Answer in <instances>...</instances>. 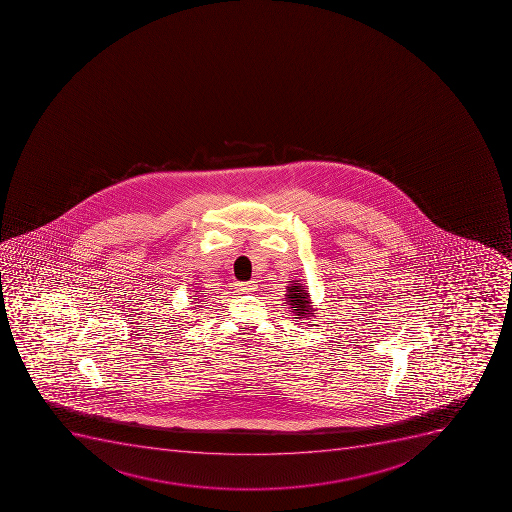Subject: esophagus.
<instances>
[{"instance_id": "1", "label": "esophagus", "mask_w": 512, "mask_h": 512, "mask_svg": "<svg viewBox=\"0 0 512 512\" xmlns=\"http://www.w3.org/2000/svg\"><path fill=\"white\" fill-rule=\"evenodd\" d=\"M236 287L241 290V292H253L256 289V282L254 280H249V282H238Z\"/></svg>"}]
</instances>
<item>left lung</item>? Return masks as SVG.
<instances>
[{"label":"left lung","instance_id":"8db88e82","mask_svg":"<svg viewBox=\"0 0 512 512\" xmlns=\"http://www.w3.org/2000/svg\"><path fill=\"white\" fill-rule=\"evenodd\" d=\"M287 302H289L290 308L294 310L295 318L298 320H302V318H307L308 316H315V308L312 307V302H310V295H308L307 290H305V285L300 284L298 280H294L290 287H287Z\"/></svg>","mask_w":512,"mask_h":512}]
</instances>
